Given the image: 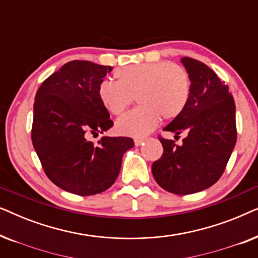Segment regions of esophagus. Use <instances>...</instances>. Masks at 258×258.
<instances>
[{
  "mask_svg": "<svg viewBox=\"0 0 258 258\" xmlns=\"http://www.w3.org/2000/svg\"><path fill=\"white\" fill-rule=\"evenodd\" d=\"M134 142H135V146L136 147H139V146H141V144H143L144 139H135V141H134Z\"/></svg>",
  "mask_w": 258,
  "mask_h": 258,
  "instance_id": "obj_1",
  "label": "esophagus"
}]
</instances>
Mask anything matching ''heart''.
Segmentation results:
<instances>
[{"label": "heart", "instance_id": "1", "mask_svg": "<svg viewBox=\"0 0 258 258\" xmlns=\"http://www.w3.org/2000/svg\"><path fill=\"white\" fill-rule=\"evenodd\" d=\"M116 82L101 81L97 95L109 112L119 115L136 96L137 107L116 122L121 135L143 137L156 128L161 117H178L188 104L190 79L183 67L169 61L130 64L115 70Z\"/></svg>", "mask_w": 258, "mask_h": 258}]
</instances>
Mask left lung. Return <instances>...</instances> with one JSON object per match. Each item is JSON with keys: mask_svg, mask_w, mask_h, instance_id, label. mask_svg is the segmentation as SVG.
I'll return each instance as SVG.
<instances>
[{"mask_svg": "<svg viewBox=\"0 0 258 258\" xmlns=\"http://www.w3.org/2000/svg\"><path fill=\"white\" fill-rule=\"evenodd\" d=\"M181 62L190 79L188 104L165 126L175 139L184 134L182 146L160 137L164 153L151 167L158 185L176 195L209 188L223 174L234 150L236 108L229 87L204 63L190 57Z\"/></svg>", "mask_w": 258, "mask_h": 258, "instance_id": "8db88e82", "label": "left lung"}]
</instances>
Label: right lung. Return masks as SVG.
Wrapping results in <instances>:
<instances>
[{
  "mask_svg": "<svg viewBox=\"0 0 258 258\" xmlns=\"http://www.w3.org/2000/svg\"><path fill=\"white\" fill-rule=\"evenodd\" d=\"M112 70L89 61L66 63L38 88L31 140L48 178L66 191L90 196L110 188L122 157L134 147L130 137L91 135L114 125L100 102L97 88Z\"/></svg>",
  "mask_w": 258,
  "mask_h": 258,
  "instance_id": "add662e5",
  "label": "right lung"
}]
</instances>
